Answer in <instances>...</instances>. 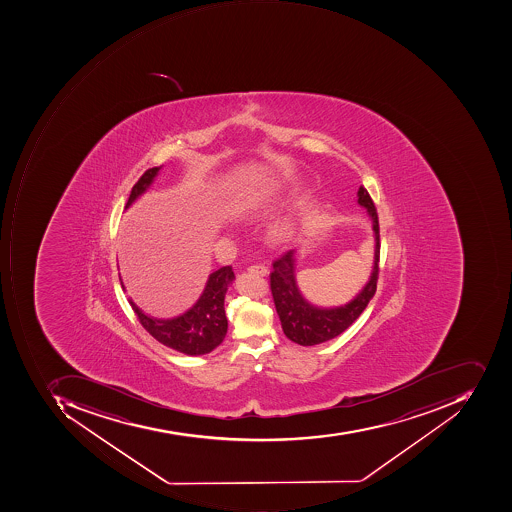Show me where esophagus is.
<instances>
[{
  "label": "esophagus",
  "instance_id": "1",
  "mask_svg": "<svg viewBox=\"0 0 512 512\" xmlns=\"http://www.w3.org/2000/svg\"><path fill=\"white\" fill-rule=\"evenodd\" d=\"M248 271L251 274L260 275V277H266L269 274L268 266H264V264H254Z\"/></svg>",
  "mask_w": 512,
  "mask_h": 512
}]
</instances>
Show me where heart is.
I'll return each instance as SVG.
<instances>
[{"label": "heart", "mask_w": 512, "mask_h": 512, "mask_svg": "<svg viewBox=\"0 0 512 512\" xmlns=\"http://www.w3.org/2000/svg\"><path fill=\"white\" fill-rule=\"evenodd\" d=\"M295 224L291 217H281L269 226V238L274 243H283L294 234Z\"/></svg>", "instance_id": "b5f03b06"}]
</instances>
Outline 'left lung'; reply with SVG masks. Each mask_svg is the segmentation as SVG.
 Here are the masks:
<instances>
[{
  "label": "left lung",
  "mask_w": 512,
  "mask_h": 512,
  "mask_svg": "<svg viewBox=\"0 0 512 512\" xmlns=\"http://www.w3.org/2000/svg\"><path fill=\"white\" fill-rule=\"evenodd\" d=\"M358 203L365 206L372 220L375 235L374 269L363 291L351 303L334 309L315 308L304 300L295 283V251L284 252L272 263L271 291L281 328L289 340L301 346H314L338 337L360 317L377 291L378 261H380V226L377 209L363 186L358 189Z\"/></svg>",
  "instance_id": "left-lung-1"
}]
</instances>
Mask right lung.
I'll use <instances>...</instances> for the list:
<instances>
[{"mask_svg":"<svg viewBox=\"0 0 512 512\" xmlns=\"http://www.w3.org/2000/svg\"><path fill=\"white\" fill-rule=\"evenodd\" d=\"M161 166L147 169L134 184L126 208H129L157 177ZM235 275L232 266H223L209 275L208 283L197 303L180 317L161 320L143 314L134 301L129 300L141 326L161 345L186 355H204L214 351L228 332V318L224 312V297ZM123 286V283H121ZM124 289V286H123Z\"/></svg>","mask_w":512,"mask_h":512,"instance_id":"1","label":"right lung"}]
</instances>
